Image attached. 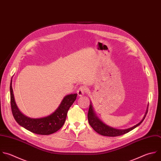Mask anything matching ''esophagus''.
<instances>
[{
  "label": "esophagus",
  "instance_id": "1",
  "mask_svg": "<svg viewBox=\"0 0 161 161\" xmlns=\"http://www.w3.org/2000/svg\"><path fill=\"white\" fill-rule=\"evenodd\" d=\"M86 91H87V89H86V87H85V86H80L79 89H78V90H77V94H78V95L79 96H83L86 92Z\"/></svg>",
  "mask_w": 161,
  "mask_h": 161
}]
</instances>
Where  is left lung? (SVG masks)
I'll return each instance as SVG.
<instances>
[{
	"label": "left lung",
	"instance_id": "1",
	"mask_svg": "<svg viewBox=\"0 0 161 161\" xmlns=\"http://www.w3.org/2000/svg\"><path fill=\"white\" fill-rule=\"evenodd\" d=\"M148 110H147L145 114L143 117V118L142 119V120L138 123L137 125H135L134 126L126 129V130H118V129H115L111 127H109L107 125H106L105 124H104L101 121H100L97 117H96L94 114V111L92 109V105L90 104L89 106V111H88V114H87V117H88V121H89V125L91 126V127L99 134L103 135V136H119V135H124L129 131H130L131 130H133L134 128H135L136 126H138V125H140L142 122L143 121V119H145L146 114L147 113Z\"/></svg>",
	"mask_w": 161,
	"mask_h": 161
}]
</instances>
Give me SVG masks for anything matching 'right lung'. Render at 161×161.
<instances>
[{
    "mask_svg": "<svg viewBox=\"0 0 161 161\" xmlns=\"http://www.w3.org/2000/svg\"><path fill=\"white\" fill-rule=\"evenodd\" d=\"M10 92L12 113L17 123L33 133L43 135L52 134L62 127L65 121L68 110L75 101L77 96V94L66 96L53 113L45 118L33 119L25 116L18 108L14 101L12 80L10 85Z\"/></svg>",
    "mask_w": 161,
    "mask_h": 161,
    "instance_id": "right-lung-1",
    "label": "right lung"
}]
</instances>
